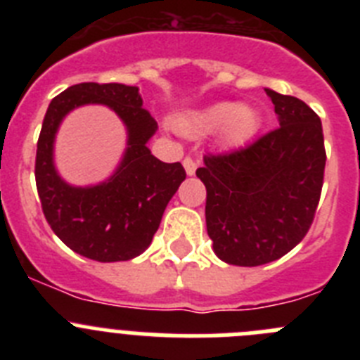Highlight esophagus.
Returning a JSON list of instances; mask_svg holds the SVG:
<instances>
[{
    "label": "esophagus",
    "mask_w": 360,
    "mask_h": 360,
    "mask_svg": "<svg viewBox=\"0 0 360 360\" xmlns=\"http://www.w3.org/2000/svg\"><path fill=\"white\" fill-rule=\"evenodd\" d=\"M184 167H186V173L189 174V176H193V174L196 173V167H198V164H196L195 158L186 157L184 158Z\"/></svg>",
    "instance_id": "obj_1"
}]
</instances>
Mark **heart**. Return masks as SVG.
Instances as JSON below:
<instances>
[{
	"label": "heart",
	"instance_id": "1",
	"mask_svg": "<svg viewBox=\"0 0 360 360\" xmlns=\"http://www.w3.org/2000/svg\"><path fill=\"white\" fill-rule=\"evenodd\" d=\"M259 117L250 106L234 103H216L198 111H191L178 119V128L187 135H205L221 128L227 146H241L257 131Z\"/></svg>",
	"mask_w": 360,
	"mask_h": 360
}]
</instances>
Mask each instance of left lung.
<instances>
[{
  "label": "left lung",
  "instance_id": "8db88e82",
  "mask_svg": "<svg viewBox=\"0 0 360 360\" xmlns=\"http://www.w3.org/2000/svg\"><path fill=\"white\" fill-rule=\"evenodd\" d=\"M279 128L247 148L205 155L196 169L207 189L212 249L229 265L279 259L307 236L324 178L321 119L297 97L266 90Z\"/></svg>",
  "mask_w": 360,
  "mask_h": 360
}]
</instances>
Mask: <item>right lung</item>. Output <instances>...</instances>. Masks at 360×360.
<instances>
[{
    "label": "right lung",
    "instance_id": "add662e5",
    "mask_svg": "<svg viewBox=\"0 0 360 360\" xmlns=\"http://www.w3.org/2000/svg\"><path fill=\"white\" fill-rule=\"evenodd\" d=\"M84 103L115 110L129 129V148L106 183L73 188L55 171L53 141L65 113ZM157 129L136 86L81 82L52 98L37 141L36 186L44 218L73 252L101 263L128 262L151 245L167 203L186 180L180 162L165 164L149 151Z\"/></svg>",
    "mask_w": 360,
    "mask_h": 360
}]
</instances>
